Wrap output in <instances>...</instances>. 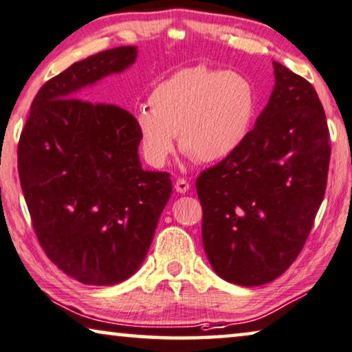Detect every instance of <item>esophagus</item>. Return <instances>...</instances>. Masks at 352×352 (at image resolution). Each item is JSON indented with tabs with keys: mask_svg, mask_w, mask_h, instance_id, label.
Here are the masks:
<instances>
[{
	"mask_svg": "<svg viewBox=\"0 0 352 352\" xmlns=\"http://www.w3.org/2000/svg\"><path fill=\"white\" fill-rule=\"evenodd\" d=\"M188 190H190V183H188L185 178H178L175 182V191L180 194H185Z\"/></svg>",
	"mask_w": 352,
	"mask_h": 352,
	"instance_id": "esophagus-1",
	"label": "esophagus"
}]
</instances>
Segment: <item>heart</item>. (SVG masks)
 <instances>
[{"label":"heart","instance_id":"heart-1","mask_svg":"<svg viewBox=\"0 0 352 352\" xmlns=\"http://www.w3.org/2000/svg\"><path fill=\"white\" fill-rule=\"evenodd\" d=\"M150 109L134 113L140 148L155 167L175 151L199 162H218L234 153L248 135L256 112V91L237 71L185 67L150 94Z\"/></svg>","mask_w":352,"mask_h":352}]
</instances>
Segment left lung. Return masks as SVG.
<instances>
[{"label":"left lung","instance_id":"8db88e82","mask_svg":"<svg viewBox=\"0 0 352 352\" xmlns=\"http://www.w3.org/2000/svg\"><path fill=\"white\" fill-rule=\"evenodd\" d=\"M274 69V91L243 144L196 180L210 265L240 286L289 269L327 185L329 128L318 93L280 63Z\"/></svg>","mask_w":352,"mask_h":352}]
</instances>
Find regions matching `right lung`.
I'll return each instance as SVG.
<instances>
[{
	"instance_id": "obj_1",
	"label": "right lung",
	"mask_w": 352,
	"mask_h": 352,
	"mask_svg": "<svg viewBox=\"0 0 352 352\" xmlns=\"http://www.w3.org/2000/svg\"><path fill=\"white\" fill-rule=\"evenodd\" d=\"M138 47L99 52L41 87L20 134L19 177L47 258L83 285L134 275L172 192L167 172L144 170L128 110L82 90L133 65Z\"/></svg>"
}]
</instances>
